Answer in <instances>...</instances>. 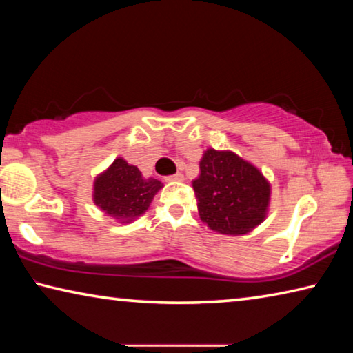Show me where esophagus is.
Listing matches in <instances>:
<instances>
[{
    "label": "esophagus",
    "instance_id": "obj_1",
    "mask_svg": "<svg viewBox=\"0 0 353 353\" xmlns=\"http://www.w3.org/2000/svg\"><path fill=\"white\" fill-rule=\"evenodd\" d=\"M165 181L166 182H181V181H183V174H182V172H176V174L166 176Z\"/></svg>",
    "mask_w": 353,
    "mask_h": 353
}]
</instances>
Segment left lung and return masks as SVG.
<instances>
[{
	"instance_id": "1",
	"label": "left lung",
	"mask_w": 353,
	"mask_h": 353,
	"mask_svg": "<svg viewBox=\"0 0 353 353\" xmlns=\"http://www.w3.org/2000/svg\"><path fill=\"white\" fill-rule=\"evenodd\" d=\"M193 181L199 216L223 235H244L265 219L271 187L261 172L230 151L207 149Z\"/></svg>"
}]
</instances>
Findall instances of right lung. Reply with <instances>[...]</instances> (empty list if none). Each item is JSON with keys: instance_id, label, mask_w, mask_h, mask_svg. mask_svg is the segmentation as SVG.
<instances>
[{"instance_id": "1", "label": "right lung", "mask_w": 353, "mask_h": 353, "mask_svg": "<svg viewBox=\"0 0 353 353\" xmlns=\"http://www.w3.org/2000/svg\"><path fill=\"white\" fill-rule=\"evenodd\" d=\"M162 187L157 179H145L137 166L119 157L97 177L93 201L109 216L129 223L148 210L154 194Z\"/></svg>"}]
</instances>
